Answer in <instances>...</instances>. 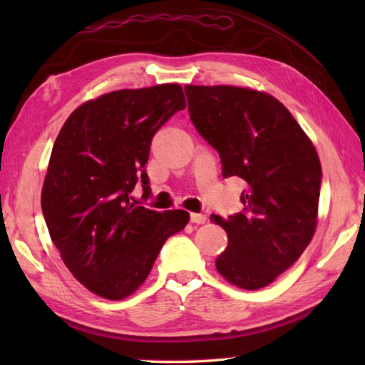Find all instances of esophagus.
Segmentation results:
<instances>
[{
    "label": "esophagus",
    "instance_id": "1",
    "mask_svg": "<svg viewBox=\"0 0 365 365\" xmlns=\"http://www.w3.org/2000/svg\"><path fill=\"white\" fill-rule=\"evenodd\" d=\"M190 221L192 224H204L207 221V216L204 213H191L190 215Z\"/></svg>",
    "mask_w": 365,
    "mask_h": 365
}]
</instances>
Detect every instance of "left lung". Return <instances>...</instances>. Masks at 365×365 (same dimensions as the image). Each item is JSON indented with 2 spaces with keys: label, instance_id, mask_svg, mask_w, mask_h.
Listing matches in <instances>:
<instances>
[{
  "label": "left lung",
  "instance_id": "obj_1",
  "mask_svg": "<svg viewBox=\"0 0 365 365\" xmlns=\"http://www.w3.org/2000/svg\"><path fill=\"white\" fill-rule=\"evenodd\" d=\"M197 133L220 153L222 177H240L243 210L212 221L226 230L216 268L230 284L257 290L292 267L311 243L322 165L311 139L268 94L234 86H185Z\"/></svg>",
  "mask_w": 365,
  "mask_h": 365
}]
</instances>
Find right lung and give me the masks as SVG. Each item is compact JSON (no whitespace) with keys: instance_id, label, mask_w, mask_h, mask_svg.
I'll return each mask as SVG.
<instances>
[{"instance_id":"1","label":"right lung","mask_w":365,"mask_h":365,"mask_svg":"<svg viewBox=\"0 0 365 365\" xmlns=\"http://www.w3.org/2000/svg\"><path fill=\"white\" fill-rule=\"evenodd\" d=\"M185 106L178 84L110 92L76 108L54 141L42 213L66 267L98 297L133 293L190 221L183 210L131 204L136 185L150 197L144 166L152 138Z\"/></svg>"}]
</instances>
